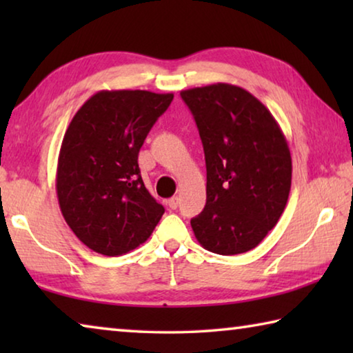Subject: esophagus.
Segmentation results:
<instances>
[{
  "label": "esophagus",
  "mask_w": 353,
  "mask_h": 353,
  "mask_svg": "<svg viewBox=\"0 0 353 353\" xmlns=\"http://www.w3.org/2000/svg\"><path fill=\"white\" fill-rule=\"evenodd\" d=\"M166 204H168V207L171 208V210H176V208L179 207V198H177V196H172V198H170L168 201H166Z\"/></svg>",
  "instance_id": "obj_1"
}]
</instances>
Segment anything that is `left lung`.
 Returning <instances> with one entry per match:
<instances>
[{"instance_id":"obj_1","label":"left lung","mask_w":353,"mask_h":353,"mask_svg":"<svg viewBox=\"0 0 353 353\" xmlns=\"http://www.w3.org/2000/svg\"><path fill=\"white\" fill-rule=\"evenodd\" d=\"M207 166V202L191 219L201 246L219 255L259 246L288 202L291 154L282 129L254 94L230 83L182 90Z\"/></svg>"}]
</instances>
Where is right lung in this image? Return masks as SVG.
<instances>
[{
    "instance_id": "obj_1",
    "label": "right lung",
    "mask_w": 353,
    "mask_h": 353,
    "mask_svg": "<svg viewBox=\"0 0 353 353\" xmlns=\"http://www.w3.org/2000/svg\"><path fill=\"white\" fill-rule=\"evenodd\" d=\"M174 94L101 90L71 119L56 190L65 221L87 248L115 256L151 236L165 213L140 174L139 152Z\"/></svg>"
}]
</instances>
